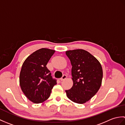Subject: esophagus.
<instances>
[{
	"instance_id": "1",
	"label": "esophagus",
	"mask_w": 125,
	"mask_h": 125,
	"mask_svg": "<svg viewBox=\"0 0 125 125\" xmlns=\"http://www.w3.org/2000/svg\"><path fill=\"white\" fill-rule=\"evenodd\" d=\"M67 78V75H63V76L62 77V78H60V80H61V81H64V79H65Z\"/></svg>"
}]
</instances>
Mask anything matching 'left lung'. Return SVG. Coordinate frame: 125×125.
Instances as JSON below:
<instances>
[{"instance_id": "left-lung-1", "label": "left lung", "mask_w": 125, "mask_h": 125, "mask_svg": "<svg viewBox=\"0 0 125 125\" xmlns=\"http://www.w3.org/2000/svg\"><path fill=\"white\" fill-rule=\"evenodd\" d=\"M65 54L70 61L73 81L72 87L65 90L72 102L84 104L94 96L102 83L103 69L96 58L83 49L68 50Z\"/></svg>"}]
</instances>
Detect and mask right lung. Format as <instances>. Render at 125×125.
Returning a JSON list of instances; mask_svg holds the SVG:
<instances>
[{"label":"right lung","mask_w":125,"mask_h":125,"mask_svg":"<svg viewBox=\"0 0 125 125\" xmlns=\"http://www.w3.org/2000/svg\"><path fill=\"white\" fill-rule=\"evenodd\" d=\"M55 50L41 48L36 50L23 63L19 83L23 93L35 104L44 102L50 95L56 81L52 79L46 65Z\"/></svg>","instance_id":"1"}]
</instances>
